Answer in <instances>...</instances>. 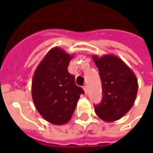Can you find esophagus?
I'll use <instances>...</instances> for the list:
<instances>
[{
  "label": "esophagus",
  "instance_id": "esophagus-1",
  "mask_svg": "<svg viewBox=\"0 0 153 153\" xmlns=\"http://www.w3.org/2000/svg\"><path fill=\"white\" fill-rule=\"evenodd\" d=\"M84 91H85V94H87V93H88V87H87V85L84 86Z\"/></svg>",
  "mask_w": 153,
  "mask_h": 153
}]
</instances>
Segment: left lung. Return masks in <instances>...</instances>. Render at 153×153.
<instances>
[{"instance_id":"left-lung-1","label":"left lung","mask_w":153,"mask_h":153,"mask_svg":"<svg viewBox=\"0 0 153 153\" xmlns=\"http://www.w3.org/2000/svg\"><path fill=\"white\" fill-rule=\"evenodd\" d=\"M102 85V100L94 105L96 114L106 122L121 119L132 107L137 93L133 71L116 56H93Z\"/></svg>"}]
</instances>
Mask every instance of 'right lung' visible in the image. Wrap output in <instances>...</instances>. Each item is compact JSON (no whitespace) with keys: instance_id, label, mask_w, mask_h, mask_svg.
Wrapping results in <instances>:
<instances>
[{"instance_id":"obj_1","label":"right lung","mask_w":153,"mask_h":153,"mask_svg":"<svg viewBox=\"0 0 153 153\" xmlns=\"http://www.w3.org/2000/svg\"><path fill=\"white\" fill-rule=\"evenodd\" d=\"M72 56L62 49H51L38 66L32 80L31 94L39 113L55 125L71 119L84 90L75 83V76L68 71Z\"/></svg>"}]
</instances>
